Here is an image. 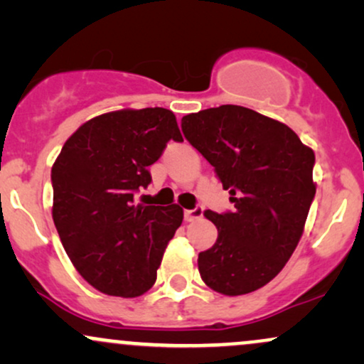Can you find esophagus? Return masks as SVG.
Here are the masks:
<instances>
[{"mask_svg": "<svg viewBox=\"0 0 364 364\" xmlns=\"http://www.w3.org/2000/svg\"><path fill=\"white\" fill-rule=\"evenodd\" d=\"M203 215V208L202 207H195L191 210H185V220L186 223H193V220L200 219Z\"/></svg>", "mask_w": 364, "mask_h": 364, "instance_id": "34e87169", "label": "esophagus"}]
</instances>
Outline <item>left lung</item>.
I'll return each mask as SVG.
<instances>
[{"label":"left lung","mask_w":364,"mask_h":364,"mask_svg":"<svg viewBox=\"0 0 364 364\" xmlns=\"http://www.w3.org/2000/svg\"><path fill=\"white\" fill-rule=\"evenodd\" d=\"M185 139L214 166L235 210H205L217 241L198 255L210 289L248 294L284 269L301 240L310 205L315 154L281 121L243 106L183 116Z\"/></svg>","instance_id":"left-lung-1"}]
</instances>
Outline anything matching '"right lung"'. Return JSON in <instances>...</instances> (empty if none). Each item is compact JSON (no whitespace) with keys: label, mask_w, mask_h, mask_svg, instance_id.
Here are the masks:
<instances>
[{"label":"right lung","mask_w":364,"mask_h":364,"mask_svg":"<svg viewBox=\"0 0 364 364\" xmlns=\"http://www.w3.org/2000/svg\"><path fill=\"white\" fill-rule=\"evenodd\" d=\"M169 140L183 141L173 111H112L83 123L54 161V225L78 274L104 294L147 292L183 223L176 203L133 205Z\"/></svg>","instance_id":"add662e5"}]
</instances>
